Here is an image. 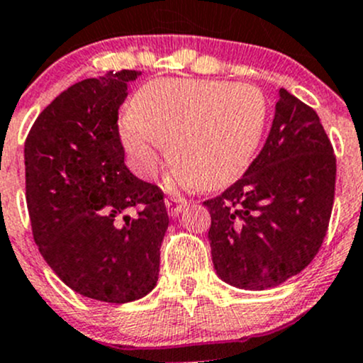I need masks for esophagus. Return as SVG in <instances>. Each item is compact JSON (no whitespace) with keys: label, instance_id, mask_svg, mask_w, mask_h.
I'll use <instances>...</instances> for the list:
<instances>
[{"label":"esophagus","instance_id":"34e87169","mask_svg":"<svg viewBox=\"0 0 363 363\" xmlns=\"http://www.w3.org/2000/svg\"><path fill=\"white\" fill-rule=\"evenodd\" d=\"M186 203H189V201H186L185 197L173 196L169 197V199H166V208L171 215H178V213H182L183 208L186 206Z\"/></svg>","mask_w":363,"mask_h":363}]
</instances>
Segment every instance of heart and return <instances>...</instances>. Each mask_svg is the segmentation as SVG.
I'll use <instances>...</instances> for the list:
<instances>
[{"label":"heart","mask_w":363,"mask_h":363,"mask_svg":"<svg viewBox=\"0 0 363 363\" xmlns=\"http://www.w3.org/2000/svg\"><path fill=\"white\" fill-rule=\"evenodd\" d=\"M265 125L267 101L253 85L162 78L140 87L118 134L143 177H154L169 145L173 182L215 190L248 169Z\"/></svg>","instance_id":"obj_1"}]
</instances>
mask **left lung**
<instances>
[{
  "label": "left lung",
  "instance_id": "obj_1",
  "mask_svg": "<svg viewBox=\"0 0 363 363\" xmlns=\"http://www.w3.org/2000/svg\"><path fill=\"white\" fill-rule=\"evenodd\" d=\"M335 190V155L318 115L279 89L264 148L241 180L215 199L208 239L222 281L267 290L318 253Z\"/></svg>",
  "mask_w": 363,
  "mask_h": 363
}]
</instances>
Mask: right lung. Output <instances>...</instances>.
I'll return each mask as SVG.
<instances>
[{
	"instance_id": "1",
	"label": "right lung",
	"mask_w": 363,
	"mask_h": 363,
	"mask_svg": "<svg viewBox=\"0 0 363 363\" xmlns=\"http://www.w3.org/2000/svg\"><path fill=\"white\" fill-rule=\"evenodd\" d=\"M140 74L108 71L71 85L38 115L24 145L40 253L71 290L113 304L154 290L169 225L162 190L124 164L118 108Z\"/></svg>"
}]
</instances>
